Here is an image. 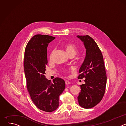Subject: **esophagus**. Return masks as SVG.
<instances>
[{"label": "esophagus", "mask_w": 126, "mask_h": 126, "mask_svg": "<svg viewBox=\"0 0 126 126\" xmlns=\"http://www.w3.org/2000/svg\"><path fill=\"white\" fill-rule=\"evenodd\" d=\"M65 84H66V85H69V84H70V82L68 81H65Z\"/></svg>", "instance_id": "obj_1"}]
</instances>
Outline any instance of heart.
<instances>
[{
  "instance_id": "heart-1",
  "label": "heart",
  "mask_w": 126,
  "mask_h": 126,
  "mask_svg": "<svg viewBox=\"0 0 126 126\" xmlns=\"http://www.w3.org/2000/svg\"><path fill=\"white\" fill-rule=\"evenodd\" d=\"M63 47H64L65 50L66 51V52L67 54V55L69 56H73L74 57L76 55V54L77 53V52H78L77 47L75 44H74L73 43H68L65 44L63 45ZM54 52V51L52 50L50 53V60H51L52 59ZM69 69L72 70V69L70 68ZM62 71L65 73H67L68 72L69 70L67 69H63L62 70Z\"/></svg>"
}]
</instances>
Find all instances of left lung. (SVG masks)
Here are the masks:
<instances>
[{
    "label": "left lung",
    "instance_id": "left-lung-1",
    "mask_svg": "<svg viewBox=\"0 0 126 126\" xmlns=\"http://www.w3.org/2000/svg\"><path fill=\"white\" fill-rule=\"evenodd\" d=\"M84 42L86 54L80 70L79 79L85 78L77 97L84 108H92L99 103L104 95L107 76L102 52L95 40L89 35L77 36Z\"/></svg>",
    "mask_w": 126,
    "mask_h": 126
}]
</instances>
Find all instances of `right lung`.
I'll return each mask as SVG.
<instances>
[{
	"mask_svg": "<svg viewBox=\"0 0 126 126\" xmlns=\"http://www.w3.org/2000/svg\"><path fill=\"white\" fill-rule=\"evenodd\" d=\"M55 38L47 35H35L28 41L24 53V68L27 89L29 95L38 109L46 112L54 111L59 106V96L65 88L60 78L53 83L45 78L48 64L47 48Z\"/></svg>",
	"mask_w": 126,
	"mask_h": 126,
	"instance_id": "obj_1",
	"label": "right lung"
}]
</instances>
